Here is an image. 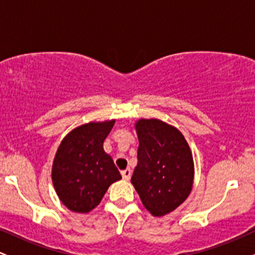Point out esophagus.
Here are the masks:
<instances>
[{
  "instance_id": "obj_1",
  "label": "esophagus",
  "mask_w": 255,
  "mask_h": 255,
  "mask_svg": "<svg viewBox=\"0 0 255 255\" xmlns=\"http://www.w3.org/2000/svg\"><path fill=\"white\" fill-rule=\"evenodd\" d=\"M121 175H122V177H124V180L128 181L130 178L131 170H130V169H126V170H122L121 171Z\"/></svg>"
}]
</instances>
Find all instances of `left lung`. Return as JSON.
Segmentation results:
<instances>
[{
  "mask_svg": "<svg viewBox=\"0 0 255 255\" xmlns=\"http://www.w3.org/2000/svg\"><path fill=\"white\" fill-rule=\"evenodd\" d=\"M135 130L139 148L131 183L145 209L154 217H163L191 194L192 151L183 134L160 120L140 119Z\"/></svg>",
  "mask_w": 255,
  "mask_h": 255,
  "instance_id": "8db88e82",
  "label": "left lung"
}]
</instances>
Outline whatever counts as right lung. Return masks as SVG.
I'll return each mask as SVG.
<instances>
[{"instance_id":"right-lung-1","label":"right lung","mask_w":255,"mask_h":255,"mask_svg":"<svg viewBox=\"0 0 255 255\" xmlns=\"http://www.w3.org/2000/svg\"><path fill=\"white\" fill-rule=\"evenodd\" d=\"M114 124L115 120L79 126L58 146L52 163V183L57 197L73 212H90L98 206L110 184L122 178L103 148Z\"/></svg>"}]
</instances>
